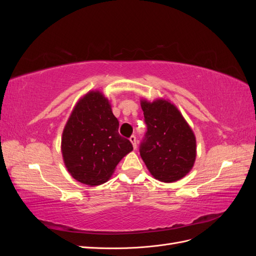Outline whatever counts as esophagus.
<instances>
[{
    "label": "esophagus",
    "instance_id": "1",
    "mask_svg": "<svg viewBox=\"0 0 256 256\" xmlns=\"http://www.w3.org/2000/svg\"><path fill=\"white\" fill-rule=\"evenodd\" d=\"M129 140H130L131 143H132L134 148L136 150V136H131L129 138Z\"/></svg>",
    "mask_w": 256,
    "mask_h": 256
}]
</instances>
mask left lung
I'll return each mask as SVG.
<instances>
[{
  "instance_id": "left-lung-1",
  "label": "left lung",
  "mask_w": 256,
  "mask_h": 256,
  "mask_svg": "<svg viewBox=\"0 0 256 256\" xmlns=\"http://www.w3.org/2000/svg\"><path fill=\"white\" fill-rule=\"evenodd\" d=\"M147 131L140 154L156 180L173 182L188 174L196 156V136L177 108L166 100L141 102Z\"/></svg>"
}]
</instances>
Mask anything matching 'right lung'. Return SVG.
<instances>
[{
	"label": "right lung",
	"mask_w": 256,
	"mask_h": 256,
	"mask_svg": "<svg viewBox=\"0 0 256 256\" xmlns=\"http://www.w3.org/2000/svg\"><path fill=\"white\" fill-rule=\"evenodd\" d=\"M120 122L108 99L90 92L69 118L62 138V154L68 172L82 184L106 182L122 157L134 150L118 134Z\"/></svg>",
	"instance_id": "obj_1"
}]
</instances>
